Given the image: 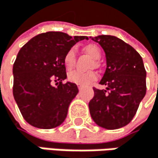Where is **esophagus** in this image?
Masks as SVG:
<instances>
[{
    "mask_svg": "<svg viewBox=\"0 0 158 158\" xmlns=\"http://www.w3.org/2000/svg\"><path fill=\"white\" fill-rule=\"evenodd\" d=\"M77 88H78V90H81V89L83 88V86H81V85H77Z\"/></svg>",
    "mask_w": 158,
    "mask_h": 158,
    "instance_id": "obj_1",
    "label": "esophagus"
}]
</instances>
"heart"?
<instances>
[{"label": "heart", "instance_id": "1", "mask_svg": "<svg viewBox=\"0 0 158 158\" xmlns=\"http://www.w3.org/2000/svg\"><path fill=\"white\" fill-rule=\"evenodd\" d=\"M85 51L92 56L94 59H99L101 56V49L100 48L95 45V44H89L84 48ZM64 66L67 70L73 69L76 64V52L75 48H69L66 53L64 54ZM98 63L95 62V65H97ZM97 74L94 71H88V72H83V71H72L68 74V81L76 83L77 85H88L91 82L97 80Z\"/></svg>", "mask_w": 158, "mask_h": 158}]
</instances>
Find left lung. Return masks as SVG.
Returning a JSON list of instances; mask_svg holds the SVG:
<instances>
[{
    "mask_svg": "<svg viewBox=\"0 0 158 158\" xmlns=\"http://www.w3.org/2000/svg\"><path fill=\"white\" fill-rule=\"evenodd\" d=\"M106 53L107 68L99 82L106 90L94 88L89 102L96 125L113 130L125 127L135 116L146 94V71L140 55L128 44L112 35L93 38Z\"/></svg>",
    "mask_w": 158,
    "mask_h": 158,
    "instance_id": "left-lung-1",
    "label": "left lung"
}]
</instances>
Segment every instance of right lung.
Listing matches in <instances>:
<instances>
[{
  "label": "right lung",
  "mask_w": 158,
  "mask_h": 158,
  "mask_svg": "<svg viewBox=\"0 0 158 158\" xmlns=\"http://www.w3.org/2000/svg\"><path fill=\"white\" fill-rule=\"evenodd\" d=\"M83 39L88 37L48 31L31 38L19 51L13 65V94L31 126L50 129L66 118L78 89L75 83H63L66 78L64 57L69 48ZM53 82L58 86H53Z\"/></svg>",
  "instance_id": "add662e5"
}]
</instances>
